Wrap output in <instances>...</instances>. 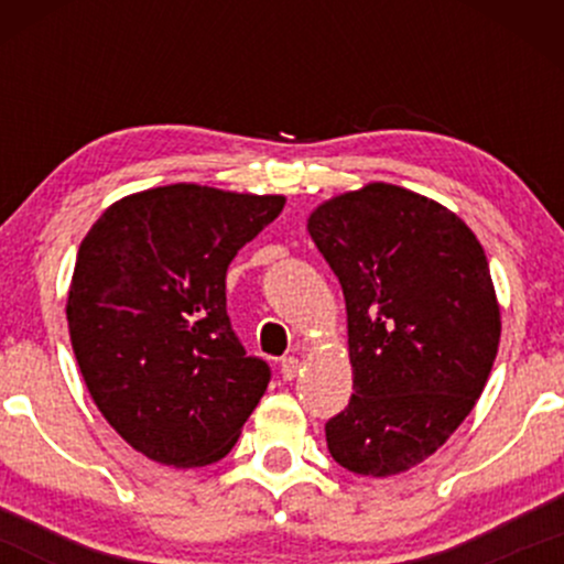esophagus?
<instances>
[{
	"label": "esophagus",
	"mask_w": 564,
	"mask_h": 564,
	"mask_svg": "<svg viewBox=\"0 0 564 564\" xmlns=\"http://www.w3.org/2000/svg\"><path fill=\"white\" fill-rule=\"evenodd\" d=\"M296 373H300V360L294 358V355H289V358H283L281 360V377L286 379V381H291L296 377Z\"/></svg>",
	"instance_id": "1"
}]
</instances>
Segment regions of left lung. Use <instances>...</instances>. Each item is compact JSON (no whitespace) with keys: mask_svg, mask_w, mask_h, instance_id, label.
<instances>
[{"mask_svg":"<svg viewBox=\"0 0 564 564\" xmlns=\"http://www.w3.org/2000/svg\"><path fill=\"white\" fill-rule=\"evenodd\" d=\"M307 230L347 304L355 392L326 424L328 451L355 475H400L458 430L490 377L488 257L462 217L390 183L323 200Z\"/></svg>","mask_w":564,"mask_h":564,"instance_id":"left-lung-1","label":"left lung"}]
</instances>
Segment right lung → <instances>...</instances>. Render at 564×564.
Returning a JSON list of instances; mask_svg holds the SVG:
<instances>
[{
  "label": "right lung",
  "mask_w": 564,
  "mask_h": 564,
  "mask_svg": "<svg viewBox=\"0 0 564 564\" xmlns=\"http://www.w3.org/2000/svg\"><path fill=\"white\" fill-rule=\"evenodd\" d=\"M286 198L177 183L102 212L76 254L68 332L106 422L166 467L225 458L268 390L225 310L238 249Z\"/></svg>",
  "instance_id": "obj_1"
}]
</instances>
